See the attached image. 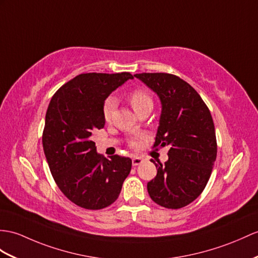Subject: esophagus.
<instances>
[{
	"label": "esophagus",
	"mask_w": 258,
	"mask_h": 258,
	"mask_svg": "<svg viewBox=\"0 0 258 258\" xmlns=\"http://www.w3.org/2000/svg\"><path fill=\"white\" fill-rule=\"evenodd\" d=\"M142 162H143V159L141 158V156H135V158L133 159V165L138 166L139 164H141Z\"/></svg>",
	"instance_id": "esophagus-1"
}]
</instances>
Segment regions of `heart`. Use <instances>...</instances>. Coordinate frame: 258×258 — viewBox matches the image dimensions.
<instances>
[{
    "mask_svg": "<svg viewBox=\"0 0 258 258\" xmlns=\"http://www.w3.org/2000/svg\"><path fill=\"white\" fill-rule=\"evenodd\" d=\"M129 102L133 106V108L135 111L138 109H140L143 106H148L151 105L152 106L153 102L152 98L149 95L147 92H144L143 90H136L129 95ZM116 109V99L114 97H108L105 100L104 106H103V116L106 121H110L112 115H114ZM133 146H136V142H133Z\"/></svg>",
    "mask_w": 258,
    "mask_h": 258,
    "instance_id": "obj_1",
    "label": "heart"
}]
</instances>
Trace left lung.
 <instances>
[{
	"label": "left lung",
	"instance_id": "1",
	"mask_svg": "<svg viewBox=\"0 0 258 258\" xmlns=\"http://www.w3.org/2000/svg\"><path fill=\"white\" fill-rule=\"evenodd\" d=\"M161 100L154 147L171 146L164 165L152 160L158 174L148 183L151 199L167 209L189 205L203 192L217 159L210 110L194 87L168 73L135 74Z\"/></svg>",
	"mask_w": 258,
	"mask_h": 258
}]
</instances>
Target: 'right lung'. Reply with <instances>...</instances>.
I'll list each match as a JSON object with an SVG mask.
<instances>
[{
  "mask_svg": "<svg viewBox=\"0 0 258 258\" xmlns=\"http://www.w3.org/2000/svg\"><path fill=\"white\" fill-rule=\"evenodd\" d=\"M129 79H134L129 72L80 74L61 86L49 103L43 152L59 189L84 209L98 210L115 203L131 171V159H106L92 140L105 125V99Z\"/></svg>",
  "mask_w": 258,
  "mask_h": 258,
  "instance_id": "1",
  "label": "right lung"
}]
</instances>
